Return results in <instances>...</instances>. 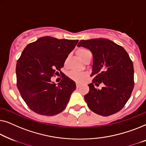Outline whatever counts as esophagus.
Returning a JSON list of instances; mask_svg holds the SVG:
<instances>
[{
	"mask_svg": "<svg viewBox=\"0 0 146 146\" xmlns=\"http://www.w3.org/2000/svg\"><path fill=\"white\" fill-rule=\"evenodd\" d=\"M76 87H77V89H78V88H79V87H80V85H79V83H76Z\"/></svg>",
	"mask_w": 146,
	"mask_h": 146,
	"instance_id": "34e87169",
	"label": "esophagus"
}]
</instances>
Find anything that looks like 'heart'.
I'll return each instance as SVG.
<instances>
[{
	"label": "heart",
	"instance_id": "1",
	"mask_svg": "<svg viewBox=\"0 0 146 146\" xmlns=\"http://www.w3.org/2000/svg\"><path fill=\"white\" fill-rule=\"evenodd\" d=\"M89 53H91V52L85 48H80L77 52L78 57H79L81 60H83V59L85 58L88 54H89ZM68 75L71 79H72L73 80H75V81L78 82L82 81L86 77H87V74L86 73L78 72V71H70V72L68 73Z\"/></svg>",
	"mask_w": 146,
	"mask_h": 146
}]
</instances>
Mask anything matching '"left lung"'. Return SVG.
Returning a JSON list of instances; mask_svg holds the SVG:
<instances>
[{"label": "left lung", "instance_id": "obj_1", "mask_svg": "<svg viewBox=\"0 0 146 146\" xmlns=\"http://www.w3.org/2000/svg\"><path fill=\"white\" fill-rule=\"evenodd\" d=\"M78 47L93 55L89 91L84 96L94 113L107 116L120 111L130 98L134 87V66L126 51L112 41L104 38L81 40ZM104 84L101 90L94 85Z\"/></svg>", "mask_w": 146, "mask_h": 146}]
</instances>
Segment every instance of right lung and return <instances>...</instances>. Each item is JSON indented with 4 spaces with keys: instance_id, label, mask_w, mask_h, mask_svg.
I'll return each mask as SVG.
<instances>
[{
    "instance_id": "1",
    "label": "right lung",
    "mask_w": 146,
    "mask_h": 146,
    "mask_svg": "<svg viewBox=\"0 0 146 146\" xmlns=\"http://www.w3.org/2000/svg\"><path fill=\"white\" fill-rule=\"evenodd\" d=\"M78 40L44 36L24 48L16 63L17 87L28 107L37 114L54 116L66 108L75 82L63 76L58 85L51 77L59 74Z\"/></svg>"
}]
</instances>
